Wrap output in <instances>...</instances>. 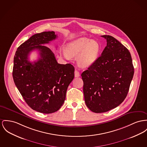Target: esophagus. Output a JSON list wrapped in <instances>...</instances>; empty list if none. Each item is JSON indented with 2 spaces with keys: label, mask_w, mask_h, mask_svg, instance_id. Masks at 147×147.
Masks as SVG:
<instances>
[{
  "label": "esophagus",
  "mask_w": 147,
  "mask_h": 147,
  "mask_svg": "<svg viewBox=\"0 0 147 147\" xmlns=\"http://www.w3.org/2000/svg\"><path fill=\"white\" fill-rule=\"evenodd\" d=\"M80 76V72H78L77 69H75V76L76 78H78V77H79Z\"/></svg>",
  "instance_id": "esophagus-1"
}]
</instances>
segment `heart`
Segmentation results:
<instances>
[{
  "label": "heart",
  "mask_w": 147,
  "mask_h": 147,
  "mask_svg": "<svg viewBox=\"0 0 147 147\" xmlns=\"http://www.w3.org/2000/svg\"><path fill=\"white\" fill-rule=\"evenodd\" d=\"M100 50L98 42L86 38H81L69 43L65 49L63 56L66 58L76 56L80 65L87 67L92 65L97 59Z\"/></svg>",
  "instance_id": "obj_1"
}]
</instances>
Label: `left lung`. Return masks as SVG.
<instances>
[{
	"instance_id": "1",
	"label": "left lung",
	"mask_w": 147,
	"mask_h": 147,
	"mask_svg": "<svg viewBox=\"0 0 147 147\" xmlns=\"http://www.w3.org/2000/svg\"><path fill=\"white\" fill-rule=\"evenodd\" d=\"M101 37L107 40V46L81 74L86 105L96 113L107 112L123 102L134 72L129 50L111 36Z\"/></svg>"
}]
</instances>
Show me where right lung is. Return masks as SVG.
<instances>
[{
    "label": "right lung",
    "mask_w": 147,
    "mask_h": 147,
    "mask_svg": "<svg viewBox=\"0 0 147 147\" xmlns=\"http://www.w3.org/2000/svg\"><path fill=\"white\" fill-rule=\"evenodd\" d=\"M57 37L53 31L35 34L20 46L14 57L16 86L28 105L43 114L53 113L61 108L74 78V67L58 63L52 51L42 45ZM35 49L39 51L40 57L31 63L28 56Z\"/></svg>",
    "instance_id": "obj_1"
}]
</instances>
